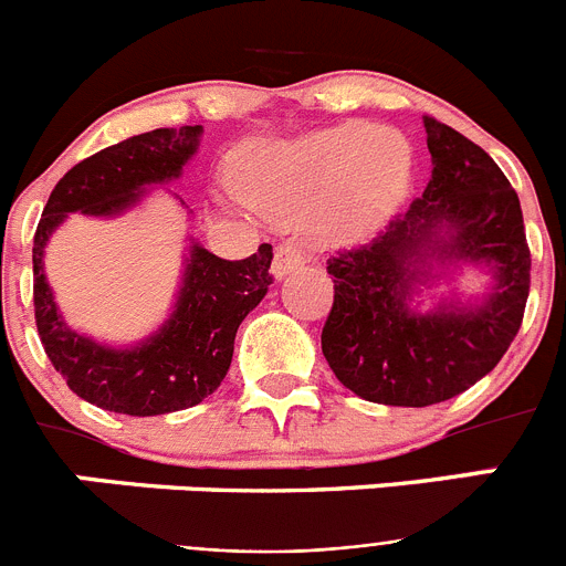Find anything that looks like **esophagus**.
Listing matches in <instances>:
<instances>
[{"instance_id": "1", "label": "esophagus", "mask_w": 566, "mask_h": 566, "mask_svg": "<svg viewBox=\"0 0 566 566\" xmlns=\"http://www.w3.org/2000/svg\"><path fill=\"white\" fill-rule=\"evenodd\" d=\"M308 260V249L303 243H294V240H286V243H280L274 249V260H272V277L274 280H286L294 269L306 266Z\"/></svg>"}]
</instances>
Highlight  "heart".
I'll use <instances>...</instances> for the list:
<instances>
[{
    "mask_svg": "<svg viewBox=\"0 0 566 566\" xmlns=\"http://www.w3.org/2000/svg\"><path fill=\"white\" fill-rule=\"evenodd\" d=\"M240 192L274 223H297L319 209V232L357 243L391 221L413 181L408 142L365 122L266 142L240 161Z\"/></svg>",
    "mask_w": 566,
    "mask_h": 566,
    "instance_id": "heart-1",
    "label": "heart"
}]
</instances>
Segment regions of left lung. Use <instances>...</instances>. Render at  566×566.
Instances as JSON below:
<instances>
[{
    "mask_svg": "<svg viewBox=\"0 0 566 566\" xmlns=\"http://www.w3.org/2000/svg\"><path fill=\"white\" fill-rule=\"evenodd\" d=\"M431 181L365 247L328 260L334 306L323 354L339 382L379 405L424 408L468 391L518 334L530 294L522 203L496 161L424 115ZM462 265L491 277L482 298L432 289ZM431 291L434 306L418 308Z\"/></svg>",
    "mask_w": 566,
    "mask_h": 566,
    "instance_id": "1",
    "label": "left lung"
}]
</instances>
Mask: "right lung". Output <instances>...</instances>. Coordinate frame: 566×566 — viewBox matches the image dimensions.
<instances>
[{
    "mask_svg": "<svg viewBox=\"0 0 566 566\" xmlns=\"http://www.w3.org/2000/svg\"><path fill=\"white\" fill-rule=\"evenodd\" d=\"M203 127H161L133 135L70 169L50 192L33 238V306L44 354L70 391L104 411L158 417L203 402L223 382L234 334L272 286V247L247 260H223L195 238L184 249V272L169 317L133 345L98 343L64 323L44 274V249L73 212L118 218L155 187L184 175ZM178 198V195H175ZM184 209L187 203L178 198ZM189 214V209H187Z\"/></svg>",
    "mask_w": 566,
    "mask_h": 566,
    "instance_id": "add662e5",
    "label": "right lung"
}]
</instances>
